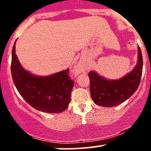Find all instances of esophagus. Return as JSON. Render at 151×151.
I'll return each instance as SVG.
<instances>
[{
	"instance_id": "esophagus-1",
	"label": "esophagus",
	"mask_w": 151,
	"mask_h": 151,
	"mask_svg": "<svg viewBox=\"0 0 151 151\" xmlns=\"http://www.w3.org/2000/svg\"><path fill=\"white\" fill-rule=\"evenodd\" d=\"M81 70H82V68H81V66L80 65H77L75 66V67H74V72L75 74H79L81 72Z\"/></svg>"
}]
</instances>
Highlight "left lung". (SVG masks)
<instances>
[{
  "mask_svg": "<svg viewBox=\"0 0 151 151\" xmlns=\"http://www.w3.org/2000/svg\"><path fill=\"white\" fill-rule=\"evenodd\" d=\"M143 70V57L141 48L138 47V60L131 72L119 79H109L99 75L96 71H91L90 93L96 104L112 107L124 102L136 92L141 81Z\"/></svg>",
  "mask_w": 151,
  "mask_h": 151,
  "instance_id": "1",
  "label": "left lung"
}]
</instances>
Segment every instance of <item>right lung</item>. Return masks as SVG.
Masks as SVG:
<instances>
[{
  "instance_id": "1",
  "label": "right lung",
  "mask_w": 151,
  "mask_h": 151,
  "mask_svg": "<svg viewBox=\"0 0 151 151\" xmlns=\"http://www.w3.org/2000/svg\"><path fill=\"white\" fill-rule=\"evenodd\" d=\"M15 41L12 50L11 74L19 93L31 106L42 112L60 113L70 102L74 81L69 69L48 76L32 74L22 67L15 54Z\"/></svg>"
}]
</instances>
